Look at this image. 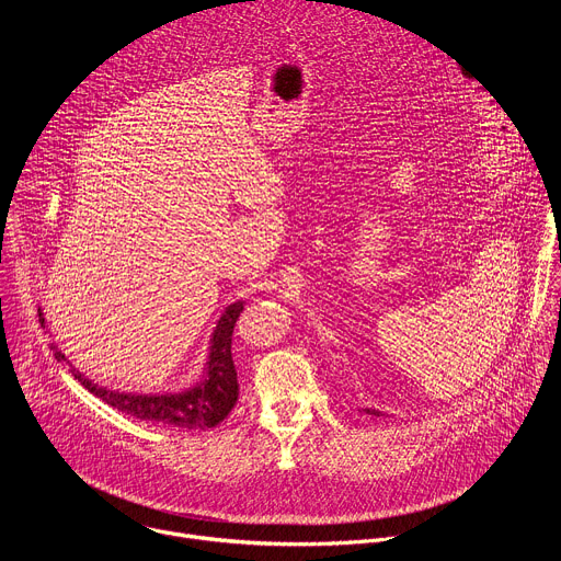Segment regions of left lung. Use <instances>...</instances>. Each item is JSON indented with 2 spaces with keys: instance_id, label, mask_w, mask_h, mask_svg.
Segmentation results:
<instances>
[{
  "instance_id": "obj_1",
  "label": "left lung",
  "mask_w": 561,
  "mask_h": 561,
  "mask_svg": "<svg viewBox=\"0 0 561 561\" xmlns=\"http://www.w3.org/2000/svg\"><path fill=\"white\" fill-rule=\"evenodd\" d=\"M364 413H366V415H375V417H381V413H379V411H375V409H364Z\"/></svg>"
}]
</instances>
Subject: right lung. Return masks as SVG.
I'll return each mask as SVG.
<instances>
[{
	"instance_id": "add662e5",
	"label": "right lung",
	"mask_w": 561,
	"mask_h": 561,
	"mask_svg": "<svg viewBox=\"0 0 561 561\" xmlns=\"http://www.w3.org/2000/svg\"><path fill=\"white\" fill-rule=\"evenodd\" d=\"M242 310H244L242 299L224 308L210 333L202 377L191 388H184L178 392H126V390H113V388L100 386L93 379H89L82 370H77L66 359V355L57 348L55 342L50 344V348L55 353V359L68 364V370L75 375V379L89 392L100 397L108 407L130 417L159 424V426H169L178 431H208L219 422H224V417L232 411L239 397V383H237V370L230 355V342H232L234 322ZM39 322L46 329L42 308H39Z\"/></svg>"
}]
</instances>
